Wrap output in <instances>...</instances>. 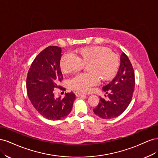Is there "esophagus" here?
<instances>
[{
	"label": "esophagus",
	"instance_id": "1",
	"mask_svg": "<svg viewBox=\"0 0 158 158\" xmlns=\"http://www.w3.org/2000/svg\"><path fill=\"white\" fill-rule=\"evenodd\" d=\"M75 95H76V96L80 97V96H82V95H84L85 94H83V93L79 92H76L75 93Z\"/></svg>",
	"mask_w": 158,
	"mask_h": 158
}]
</instances>
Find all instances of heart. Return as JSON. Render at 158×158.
<instances>
[{
	"label": "heart",
	"mask_w": 158,
	"mask_h": 158,
	"mask_svg": "<svg viewBox=\"0 0 158 158\" xmlns=\"http://www.w3.org/2000/svg\"><path fill=\"white\" fill-rule=\"evenodd\" d=\"M74 56L64 54L60 60V68L64 74L75 73L86 66L88 73L79 74L69 80V86L82 92H88L98 82L111 80L119 66L117 54L104 47H86L76 49Z\"/></svg>",
	"instance_id": "b5f03b06"
}]
</instances>
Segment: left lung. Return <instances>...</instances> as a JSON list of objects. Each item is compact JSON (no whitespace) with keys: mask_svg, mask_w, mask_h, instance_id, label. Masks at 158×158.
I'll return each instance as SVG.
<instances>
[{"mask_svg":"<svg viewBox=\"0 0 158 158\" xmlns=\"http://www.w3.org/2000/svg\"><path fill=\"white\" fill-rule=\"evenodd\" d=\"M135 85V73L128 56L123 52L117 76L111 82L103 87L108 100L100 98L94 113L104 119L115 118L121 114L130 104Z\"/></svg>","mask_w":158,"mask_h":158,"instance_id":"left-lung-1","label":"left lung"}]
</instances>
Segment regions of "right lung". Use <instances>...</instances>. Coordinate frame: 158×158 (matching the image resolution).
Segmentation results:
<instances>
[{"mask_svg": "<svg viewBox=\"0 0 158 158\" xmlns=\"http://www.w3.org/2000/svg\"><path fill=\"white\" fill-rule=\"evenodd\" d=\"M62 49L49 46L38 55L27 73L26 88L27 96L37 112L49 120L56 121L69 115L73 109L75 94H65L63 99L56 98L55 88L63 80L60 68Z\"/></svg>", "mask_w": 158, "mask_h": 158, "instance_id": "add662e5", "label": "right lung"}]
</instances>
